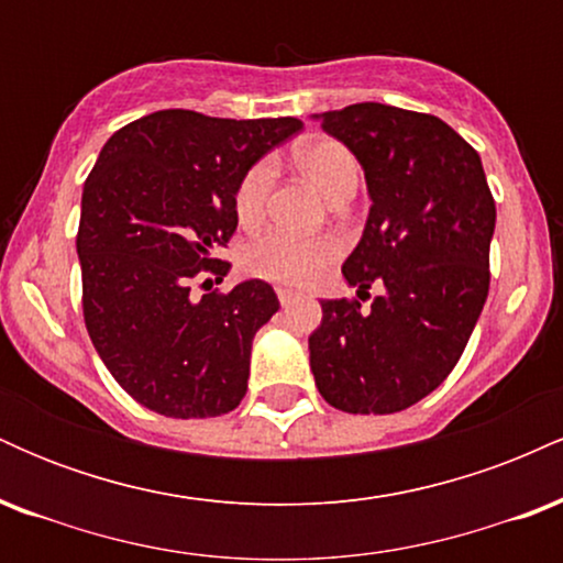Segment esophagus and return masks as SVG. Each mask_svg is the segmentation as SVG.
<instances>
[{
	"mask_svg": "<svg viewBox=\"0 0 563 563\" xmlns=\"http://www.w3.org/2000/svg\"><path fill=\"white\" fill-rule=\"evenodd\" d=\"M277 299H280L283 307H288V303H294L296 299H299V294L290 288H277Z\"/></svg>",
	"mask_w": 563,
	"mask_h": 563,
	"instance_id": "obj_1",
	"label": "esophagus"
}]
</instances>
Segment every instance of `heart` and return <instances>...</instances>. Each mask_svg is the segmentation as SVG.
Returning <instances> with one entry per match:
<instances>
[{
  "label": "heart",
  "mask_w": 563,
  "mask_h": 563,
  "mask_svg": "<svg viewBox=\"0 0 563 563\" xmlns=\"http://www.w3.org/2000/svg\"><path fill=\"white\" fill-rule=\"evenodd\" d=\"M296 166L331 203L352 198L360 183V164L346 145L335 140L303 142L296 151ZM275 161L262 158L243 174L235 187V214L238 222L251 228L262 222L267 211L269 192L275 187ZM335 256L339 241L335 238H296L286 232H267L243 249L241 264L249 275L262 277L283 286H303L320 275Z\"/></svg>",
  "instance_id": "obj_1"
}]
</instances>
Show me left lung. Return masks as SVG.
Wrapping results in <instances>:
<instances>
[{"label":"left lung","instance_id":"8db88e82","mask_svg":"<svg viewBox=\"0 0 563 563\" xmlns=\"http://www.w3.org/2000/svg\"><path fill=\"white\" fill-rule=\"evenodd\" d=\"M312 119L354 153L371 196L341 273L357 294L373 283L384 294L367 312L322 299L309 367L335 410L399 412L450 376L474 333L489 290L493 192L479 153L437 115L357 102Z\"/></svg>","mask_w":563,"mask_h":563}]
</instances>
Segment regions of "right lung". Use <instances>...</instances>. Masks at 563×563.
I'll list each match as a JSON object with an SVG mask.
<instances>
[{
    "label": "right lung",
    "mask_w": 563,
    "mask_h": 563,
    "mask_svg": "<svg viewBox=\"0 0 563 563\" xmlns=\"http://www.w3.org/2000/svg\"><path fill=\"white\" fill-rule=\"evenodd\" d=\"M301 126L177 108L142 115L102 145L76 235L84 322L111 376L147 410L211 418L245 397L251 344L280 301L264 280L200 299L190 286L228 275L217 251L238 228L235 187Z\"/></svg>",
    "instance_id": "right-lung-1"
}]
</instances>
